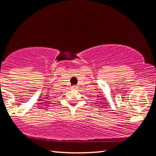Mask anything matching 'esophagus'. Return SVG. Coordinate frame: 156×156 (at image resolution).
<instances>
[{
    "label": "esophagus",
    "mask_w": 156,
    "mask_h": 156,
    "mask_svg": "<svg viewBox=\"0 0 156 156\" xmlns=\"http://www.w3.org/2000/svg\"><path fill=\"white\" fill-rule=\"evenodd\" d=\"M76 88H77L76 86H73V89H76Z\"/></svg>",
    "instance_id": "1"
}]
</instances>
